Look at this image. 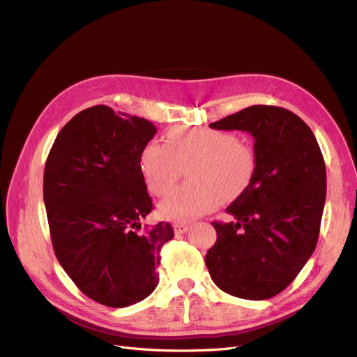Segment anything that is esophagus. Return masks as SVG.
Masks as SVG:
<instances>
[{"instance_id":"34e87169","label":"esophagus","mask_w":357,"mask_h":357,"mask_svg":"<svg viewBox=\"0 0 357 357\" xmlns=\"http://www.w3.org/2000/svg\"><path fill=\"white\" fill-rule=\"evenodd\" d=\"M174 229H175L176 235H181V234H185L190 229V225L188 223H175Z\"/></svg>"}]
</instances>
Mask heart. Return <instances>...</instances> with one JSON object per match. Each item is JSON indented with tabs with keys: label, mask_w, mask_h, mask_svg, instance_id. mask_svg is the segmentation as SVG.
Instances as JSON below:
<instances>
[{
	"label": "heart",
	"mask_w": 357,
	"mask_h": 357,
	"mask_svg": "<svg viewBox=\"0 0 357 357\" xmlns=\"http://www.w3.org/2000/svg\"><path fill=\"white\" fill-rule=\"evenodd\" d=\"M149 190L163 197L187 167L185 185L160 203V215L170 220H191L206 215L223 202L240 197L255 172V153L227 130L210 128H174L166 141H150L139 155Z\"/></svg>",
	"instance_id": "heart-1"
}]
</instances>
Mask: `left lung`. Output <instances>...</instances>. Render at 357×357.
<instances>
[{
  "label": "left lung",
  "instance_id": "8db88e82",
  "mask_svg": "<svg viewBox=\"0 0 357 357\" xmlns=\"http://www.w3.org/2000/svg\"><path fill=\"white\" fill-rule=\"evenodd\" d=\"M255 138V172L227 212L213 222L206 255L213 282L231 296L266 300L294 281L314 252L326 197L324 155L312 129L275 105H252L210 123Z\"/></svg>",
  "mask_w": 357,
  "mask_h": 357
}]
</instances>
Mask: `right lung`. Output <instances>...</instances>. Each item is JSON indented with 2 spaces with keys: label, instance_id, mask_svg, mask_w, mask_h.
I'll use <instances>...</instances> for the list:
<instances>
[{
  "label": "right lung",
  "instance_id": "right-lung-1",
  "mask_svg": "<svg viewBox=\"0 0 357 357\" xmlns=\"http://www.w3.org/2000/svg\"><path fill=\"white\" fill-rule=\"evenodd\" d=\"M144 117L94 105L73 116L52 144L44 203L52 248L81 291L100 305L126 307L158 284L169 222L144 228L153 203L139 155L155 135Z\"/></svg>",
  "mask_w": 357,
  "mask_h": 357
}]
</instances>
